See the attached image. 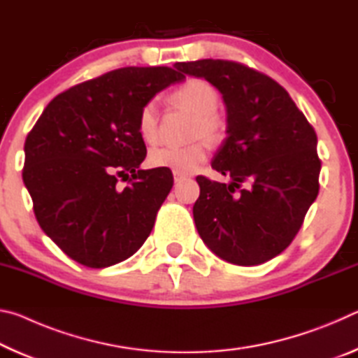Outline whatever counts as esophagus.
Listing matches in <instances>:
<instances>
[{
    "instance_id": "esophagus-1",
    "label": "esophagus",
    "mask_w": 358,
    "mask_h": 358,
    "mask_svg": "<svg viewBox=\"0 0 358 358\" xmlns=\"http://www.w3.org/2000/svg\"><path fill=\"white\" fill-rule=\"evenodd\" d=\"M186 178V175L185 173H178V172H173V180H175V183H178V181H181V180H185Z\"/></svg>"
}]
</instances>
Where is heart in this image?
Instances as JSON below:
<instances>
[{"instance_id":"obj_1","label":"heart","mask_w":358,"mask_h":358,"mask_svg":"<svg viewBox=\"0 0 358 358\" xmlns=\"http://www.w3.org/2000/svg\"><path fill=\"white\" fill-rule=\"evenodd\" d=\"M173 99L196 113L194 137L216 141L221 136V120L215 113L220 104V94L208 82L191 78L175 90ZM138 134L145 142H155L157 137V104L148 101L141 108L137 121ZM207 159V147L197 142L187 147H157L151 150L148 162L156 169H169L178 173H192Z\"/></svg>"}]
</instances>
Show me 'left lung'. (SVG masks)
Returning <instances> with one entry per match:
<instances>
[{
    "instance_id": "1",
    "label": "left lung",
    "mask_w": 358,
    "mask_h": 358,
    "mask_svg": "<svg viewBox=\"0 0 358 358\" xmlns=\"http://www.w3.org/2000/svg\"><path fill=\"white\" fill-rule=\"evenodd\" d=\"M222 94L227 137L211 167L230 177H197L192 215L211 251L235 265H259L281 254L299 232L319 192L317 136L273 78L224 59L177 63ZM248 180L250 187L234 191Z\"/></svg>"
}]
</instances>
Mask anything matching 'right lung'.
Instances as JSON below:
<instances>
[{"instance_id": "right-lung-1", "label": "right lung", "mask_w": 358, "mask_h": 358, "mask_svg": "<svg viewBox=\"0 0 358 358\" xmlns=\"http://www.w3.org/2000/svg\"><path fill=\"white\" fill-rule=\"evenodd\" d=\"M172 68H121L50 101L25 141L23 183L41 229L76 262L104 268L131 257L173 186L147 156L141 108L173 83ZM129 185L117 186V177Z\"/></svg>"}]
</instances>
